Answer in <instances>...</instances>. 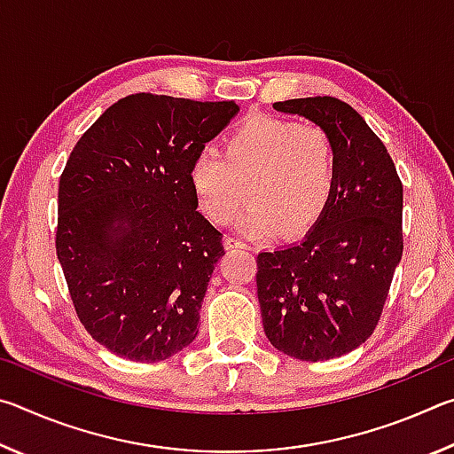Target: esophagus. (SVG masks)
Here are the masks:
<instances>
[{"label":"esophagus","instance_id":"1","mask_svg":"<svg viewBox=\"0 0 454 454\" xmlns=\"http://www.w3.org/2000/svg\"><path fill=\"white\" fill-rule=\"evenodd\" d=\"M224 246H226V250L246 248V244H244L242 240H236V238H230V236H226V238H224Z\"/></svg>","mask_w":454,"mask_h":454}]
</instances>
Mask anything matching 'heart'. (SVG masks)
Here are the masks:
<instances>
[{"instance_id":"1","label":"heart","mask_w":454,"mask_h":454,"mask_svg":"<svg viewBox=\"0 0 454 454\" xmlns=\"http://www.w3.org/2000/svg\"><path fill=\"white\" fill-rule=\"evenodd\" d=\"M336 176V144L325 128L256 114L224 137L222 156L198 153L188 180L198 208L220 226L234 222L248 194L240 230L260 238L312 226L330 202Z\"/></svg>"}]
</instances>
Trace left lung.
<instances>
[{
    "mask_svg": "<svg viewBox=\"0 0 454 454\" xmlns=\"http://www.w3.org/2000/svg\"><path fill=\"white\" fill-rule=\"evenodd\" d=\"M272 107L333 136L338 176L301 242L258 254L264 333L284 355L330 360L358 348L379 325L403 256V184L379 136L348 104L318 96Z\"/></svg>",
    "mask_w": 454,
    "mask_h": 454,
    "instance_id": "8db88e82",
    "label": "left lung"
}]
</instances>
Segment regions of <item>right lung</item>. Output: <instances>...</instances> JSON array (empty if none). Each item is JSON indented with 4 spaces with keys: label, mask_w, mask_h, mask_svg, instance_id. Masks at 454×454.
Instances as JSON below:
<instances>
[{
    "label": "right lung",
    "mask_w": 454,
    "mask_h": 454,
    "mask_svg": "<svg viewBox=\"0 0 454 454\" xmlns=\"http://www.w3.org/2000/svg\"><path fill=\"white\" fill-rule=\"evenodd\" d=\"M234 102L134 94L99 116L59 178L56 250L96 342L160 363L198 336L222 234L196 208L190 166Z\"/></svg>",
    "instance_id": "1"
}]
</instances>
